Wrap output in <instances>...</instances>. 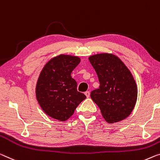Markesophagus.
<instances>
[{
  "instance_id": "esophagus-1",
  "label": "esophagus",
  "mask_w": 160,
  "mask_h": 160,
  "mask_svg": "<svg viewBox=\"0 0 160 160\" xmlns=\"http://www.w3.org/2000/svg\"><path fill=\"white\" fill-rule=\"evenodd\" d=\"M85 95H86V97L87 98H90V93L89 91H87V92H85Z\"/></svg>"
}]
</instances>
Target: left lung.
Returning <instances> with one entry per match:
<instances>
[{
	"mask_svg": "<svg viewBox=\"0 0 160 160\" xmlns=\"http://www.w3.org/2000/svg\"><path fill=\"white\" fill-rule=\"evenodd\" d=\"M89 60L100 85L91 92V99L108 123L125 120L132 112L138 98V87L130 70L112 53L91 55Z\"/></svg>",
	"mask_w": 160,
	"mask_h": 160,
	"instance_id": "1",
	"label": "left lung"
}]
</instances>
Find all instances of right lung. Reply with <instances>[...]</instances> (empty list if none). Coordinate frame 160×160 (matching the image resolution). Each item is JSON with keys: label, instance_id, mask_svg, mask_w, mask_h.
<instances>
[{"label": "right lung", "instance_id": "add662e5", "mask_svg": "<svg viewBox=\"0 0 160 160\" xmlns=\"http://www.w3.org/2000/svg\"><path fill=\"white\" fill-rule=\"evenodd\" d=\"M80 62L79 57L61 54L51 58L40 72L35 88L36 98L50 118L67 120L86 98L77 90V82L71 77Z\"/></svg>", "mask_w": 160, "mask_h": 160}]
</instances>
